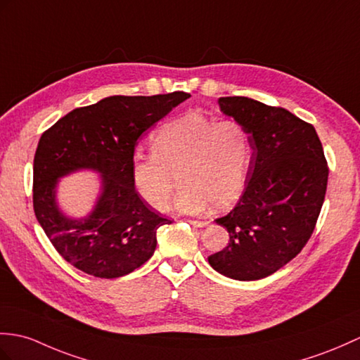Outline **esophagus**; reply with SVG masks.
Listing matches in <instances>:
<instances>
[{"label": "esophagus", "mask_w": 360, "mask_h": 360, "mask_svg": "<svg viewBox=\"0 0 360 360\" xmlns=\"http://www.w3.org/2000/svg\"><path fill=\"white\" fill-rule=\"evenodd\" d=\"M188 222L193 225V227H196V229H202V227H205V225L208 224L207 221H195V219H190Z\"/></svg>", "instance_id": "obj_1"}]
</instances>
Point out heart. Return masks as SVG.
Segmentation results:
<instances>
[{
  "label": "heart",
  "mask_w": 360,
  "mask_h": 360,
  "mask_svg": "<svg viewBox=\"0 0 360 360\" xmlns=\"http://www.w3.org/2000/svg\"><path fill=\"white\" fill-rule=\"evenodd\" d=\"M150 155L135 156L131 184L144 202L165 210L182 184L174 208L200 213L233 205L245 188L253 158V141L239 121H216L191 112L161 125L152 138Z\"/></svg>",
  "instance_id": "heart-1"
}]
</instances>
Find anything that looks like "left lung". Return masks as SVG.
<instances>
[{
    "mask_svg": "<svg viewBox=\"0 0 360 360\" xmlns=\"http://www.w3.org/2000/svg\"><path fill=\"white\" fill-rule=\"evenodd\" d=\"M221 112L242 122L253 141L245 190L216 219L230 240L208 256L213 269L236 281H257L282 269L310 239L328 182L319 136L311 124L282 107L245 96L219 98Z\"/></svg>",
    "mask_w": 360,
    "mask_h": 360,
    "instance_id": "1",
    "label": "left lung"
}]
</instances>
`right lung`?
Returning <instances> with one entry per match:
<instances>
[{
    "instance_id": "add662e5",
    "label": "right lung",
    "mask_w": 360,
    "mask_h": 360,
    "mask_svg": "<svg viewBox=\"0 0 360 360\" xmlns=\"http://www.w3.org/2000/svg\"><path fill=\"white\" fill-rule=\"evenodd\" d=\"M186 91L153 96H108L75 108L46 130L33 160V210L67 262L95 278H121L147 262L156 231L172 224L150 210L131 184L138 138L174 107ZM79 169L100 173L102 193L84 219L59 208V179Z\"/></svg>"
}]
</instances>
